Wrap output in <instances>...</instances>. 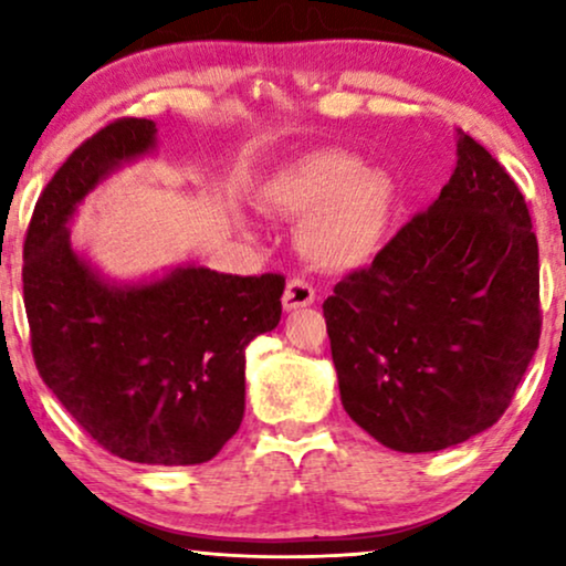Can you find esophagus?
<instances>
[{"instance_id":"esophagus-1","label":"esophagus","mask_w":566,"mask_h":566,"mask_svg":"<svg viewBox=\"0 0 566 566\" xmlns=\"http://www.w3.org/2000/svg\"><path fill=\"white\" fill-rule=\"evenodd\" d=\"M314 298H316V291L312 283L304 281V277H291L283 293V308L285 312H293V308L312 306Z\"/></svg>"}]
</instances>
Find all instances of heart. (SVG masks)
Wrapping results in <instances>:
<instances>
[{"instance_id": "obj_1", "label": "heart", "mask_w": 566, "mask_h": 566, "mask_svg": "<svg viewBox=\"0 0 566 566\" xmlns=\"http://www.w3.org/2000/svg\"><path fill=\"white\" fill-rule=\"evenodd\" d=\"M270 208L306 216L298 244L324 270H358L381 250L394 213V182L339 149L291 159L265 185Z\"/></svg>"}]
</instances>
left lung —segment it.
Here are the masks:
<instances>
[{
  "instance_id": "obj_1",
  "label": "left lung",
  "mask_w": 566,
  "mask_h": 566,
  "mask_svg": "<svg viewBox=\"0 0 566 566\" xmlns=\"http://www.w3.org/2000/svg\"><path fill=\"white\" fill-rule=\"evenodd\" d=\"M345 412L401 453L459 446L505 415L538 350V242L505 167L455 128V169L324 301Z\"/></svg>"
}]
</instances>
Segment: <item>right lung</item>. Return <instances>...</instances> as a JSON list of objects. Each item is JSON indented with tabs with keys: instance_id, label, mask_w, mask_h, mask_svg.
I'll use <instances>...</instances> for the list:
<instances>
[{
	"instance_id": "right-lung-1",
	"label": "right lung",
	"mask_w": 566,
	"mask_h": 566,
	"mask_svg": "<svg viewBox=\"0 0 566 566\" xmlns=\"http://www.w3.org/2000/svg\"><path fill=\"white\" fill-rule=\"evenodd\" d=\"M154 136V120L118 118L69 154L30 219L22 296L38 374L82 430L118 459L192 467L242 424L244 350L281 322L285 277L188 265L115 285L72 250L76 206Z\"/></svg>"
}]
</instances>
